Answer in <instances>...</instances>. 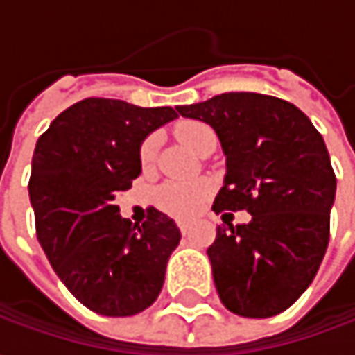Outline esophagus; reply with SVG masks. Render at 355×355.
Returning <instances> with one entry per match:
<instances>
[{
    "label": "esophagus",
    "instance_id": "34e87169",
    "mask_svg": "<svg viewBox=\"0 0 355 355\" xmlns=\"http://www.w3.org/2000/svg\"><path fill=\"white\" fill-rule=\"evenodd\" d=\"M178 227H180V231L187 235L189 231H191V221L189 219H178Z\"/></svg>",
    "mask_w": 355,
    "mask_h": 355
}]
</instances>
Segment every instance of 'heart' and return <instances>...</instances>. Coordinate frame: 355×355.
Returning a JSON list of instances; mask_svg holds the SVG:
<instances>
[{
	"mask_svg": "<svg viewBox=\"0 0 355 355\" xmlns=\"http://www.w3.org/2000/svg\"><path fill=\"white\" fill-rule=\"evenodd\" d=\"M175 136L182 144H185L189 150L199 152L205 140L215 138L213 130L198 122V120H187L175 126ZM157 154V140L154 136L146 138L140 146V164L144 170H150L154 166V159ZM209 184L207 182H166L156 191V203L159 209L178 215V217H189L201 209L205 199L209 196Z\"/></svg>",
	"mask_w": 355,
	"mask_h": 355,
	"instance_id": "b5f03b06",
	"label": "heart"
}]
</instances>
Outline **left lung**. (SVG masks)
I'll use <instances>...</instances> for the list:
<instances>
[{"mask_svg": "<svg viewBox=\"0 0 355 355\" xmlns=\"http://www.w3.org/2000/svg\"><path fill=\"white\" fill-rule=\"evenodd\" d=\"M209 124L227 173L213 211L247 209V225L217 227L207 249L215 288L233 314L270 318L306 291L330 241L336 175L320 132L277 96L225 92L178 106Z\"/></svg>", "mask_w": 355, "mask_h": 355, "instance_id": "obj_1", "label": "left lung"}]
</instances>
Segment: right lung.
I'll use <instances>...</instances> for the list:
<instances>
[{
  "label": "right lung",
  "mask_w": 355,
  "mask_h": 355,
  "mask_svg": "<svg viewBox=\"0 0 355 355\" xmlns=\"http://www.w3.org/2000/svg\"><path fill=\"white\" fill-rule=\"evenodd\" d=\"M173 118L170 106L85 98L37 140L29 180L37 239L62 284L96 314L134 316L164 286L180 229L154 207L132 225L114 199L142 171L144 138Z\"/></svg>",
  "instance_id": "obj_1"
}]
</instances>
